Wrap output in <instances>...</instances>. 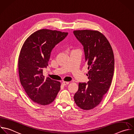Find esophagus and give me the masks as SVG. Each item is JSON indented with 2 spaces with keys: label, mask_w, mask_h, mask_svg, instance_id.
Returning a JSON list of instances; mask_svg holds the SVG:
<instances>
[{
  "label": "esophagus",
  "mask_w": 134,
  "mask_h": 134,
  "mask_svg": "<svg viewBox=\"0 0 134 134\" xmlns=\"http://www.w3.org/2000/svg\"><path fill=\"white\" fill-rule=\"evenodd\" d=\"M69 84V82H65V81H63L62 82V85H68Z\"/></svg>",
  "instance_id": "34e87169"
}]
</instances>
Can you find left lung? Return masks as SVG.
<instances>
[{"mask_svg": "<svg viewBox=\"0 0 134 134\" xmlns=\"http://www.w3.org/2000/svg\"><path fill=\"white\" fill-rule=\"evenodd\" d=\"M73 33L83 46L89 79L87 84L79 83L74 99L80 108L88 110L101 102L110 86L114 70V53L109 41L99 31L82 30Z\"/></svg>", "mask_w": 134, "mask_h": 134, "instance_id": "left-lung-1", "label": "left lung"}]
</instances>
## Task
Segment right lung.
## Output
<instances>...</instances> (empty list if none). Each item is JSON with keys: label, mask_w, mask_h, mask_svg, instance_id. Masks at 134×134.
<instances>
[{"label": "right lung", "mask_w": 134, "mask_h": 134, "mask_svg": "<svg viewBox=\"0 0 134 134\" xmlns=\"http://www.w3.org/2000/svg\"><path fill=\"white\" fill-rule=\"evenodd\" d=\"M68 34L41 29L31 34L21 49L18 58L20 81L29 98L38 104H51L60 90V82L44 78L43 68L48 65L52 49Z\"/></svg>", "instance_id": "1"}]
</instances>
